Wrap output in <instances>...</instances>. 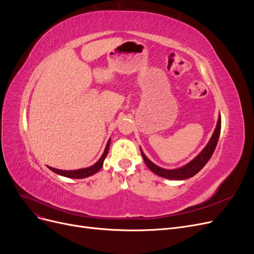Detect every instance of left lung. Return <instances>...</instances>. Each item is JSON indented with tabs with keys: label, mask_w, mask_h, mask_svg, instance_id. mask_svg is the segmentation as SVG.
Segmentation results:
<instances>
[{
	"label": "left lung",
	"mask_w": 254,
	"mask_h": 254,
	"mask_svg": "<svg viewBox=\"0 0 254 254\" xmlns=\"http://www.w3.org/2000/svg\"><path fill=\"white\" fill-rule=\"evenodd\" d=\"M220 128H221V117L219 114L216 128H215L210 141L207 142L205 147L186 165L178 168H174V170H166V168L160 167L153 162H151V161L145 156V153L140 148L142 157L144 159V162L152 173H155L160 177H163V178L171 179V180H186L188 178H190V177L195 176L199 171H201L202 167L207 163V161L211 159L215 148H216V145L219 139Z\"/></svg>",
	"instance_id": "1"
}]
</instances>
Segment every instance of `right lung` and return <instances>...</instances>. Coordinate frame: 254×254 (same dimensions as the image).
<instances>
[{"label":"right lung","mask_w":254,"mask_h":254,"mask_svg":"<svg viewBox=\"0 0 254 254\" xmlns=\"http://www.w3.org/2000/svg\"><path fill=\"white\" fill-rule=\"evenodd\" d=\"M110 142H111V139H109L108 143H107L106 147H105V150H104V153L102 155V157L99 158V160L97 161V162L93 165H91L89 167H86V168H80V170H74V171H63V170H57V168H54V167H51L49 166L50 170L54 173H56L57 175H60V176H64V177H67V178H73V179H82V178H87V177H90L92 175L96 174L101 168L103 167V164H104V160L106 159L107 155H108V150H109V147H110Z\"/></svg>","instance_id":"1"}]
</instances>
